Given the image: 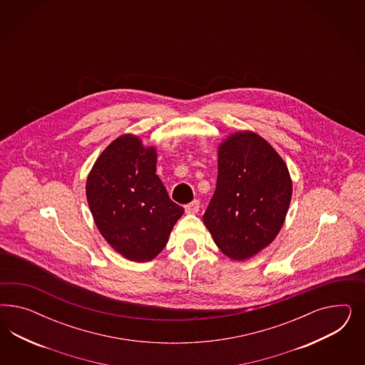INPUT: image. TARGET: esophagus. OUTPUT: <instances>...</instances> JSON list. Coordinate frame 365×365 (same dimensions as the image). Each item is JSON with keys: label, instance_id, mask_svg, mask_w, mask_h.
Listing matches in <instances>:
<instances>
[{"label": "esophagus", "instance_id": "1", "mask_svg": "<svg viewBox=\"0 0 365 365\" xmlns=\"http://www.w3.org/2000/svg\"><path fill=\"white\" fill-rule=\"evenodd\" d=\"M185 210L187 214H197L199 210V200L198 199H194L191 203H188L185 206Z\"/></svg>", "mask_w": 365, "mask_h": 365}]
</instances>
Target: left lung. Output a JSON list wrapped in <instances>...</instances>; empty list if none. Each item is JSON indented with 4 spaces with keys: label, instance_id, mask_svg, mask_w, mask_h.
<instances>
[{
    "label": "left lung",
    "instance_id": "left-lung-1",
    "mask_svg": "<svg viewBox=\"0 0 365 365\" xmlns=\"http://www.w3.org/2000/svg\"><path fill=\"white\" fill-rule=\"evenodd\" d=\"M292 191L285 162L264 138L232 133L218 147L217 187L203 222L223 255L252 258L281 230Z\"/></svg>",
    "mask_w": 365,
    "mask_h": 365
}]
</instances>
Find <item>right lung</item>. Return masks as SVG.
Returning <instances> with one entry per match:
<instances>
[{"label":"right lung","instance_id":"add662e5","mask_svg":"<svg viewBox=\"0 0 365 365\" xmlns=\"http://www.w3.org/2000/svg\"><path fill=\"white\" fill-rule=\"evenodd\" d=\"M156 150L133 133L115 139L87 178L89 210L100 234L124 258L154 259L185 212L156 175Z\"/></svg>","mask_w":365,"mask_h":365}]
</instances>
